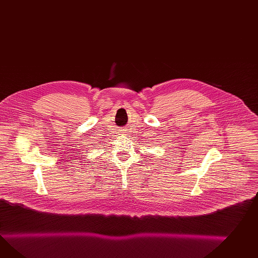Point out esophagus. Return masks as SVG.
<instances>
[{
	"mask_svg": "<svg viewBox=\"0 0 258 258\" xmlns=\"http://www.w3.org/2000/svg\"><path fill=\"white\" fill-rule=\"evenodd\" d=\"M122 134H123V135H127V134H126V130L122 131Z\"/></svg>",
	"mask_w": 258,
	"mask_h": 258,
	"instance_id": "esophagus-1",
	"label": "esophagus"
}]
</instances>
